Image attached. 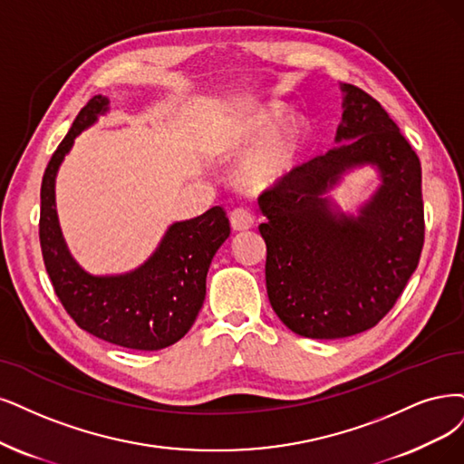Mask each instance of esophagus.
<instances>
[{
	"label": "esophagus",
	"mask_w": 464,
	"mask_h": 464,
	"mask_svg": "<svg viewBox=\"0 0 464 464\" xmlns=\"http://www.w3.org/2000/svg\"><path fill=\"white\" fill-rule=\"evenodd\" d=\"M229 221H231V227L235 231H246L254 226V214H252L250 208H243V206H241V208H235L231 212Z\"/></svg>",
	"instance_id": "1"
}]
</instances>
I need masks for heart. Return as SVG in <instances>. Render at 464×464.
<instances>
[{
    "mask_svg": "<svg viewBox=\"0 0 464 464\" xmlns=\"http://www.w3.org/2000/svg\"><path fill=\"white\" fill-rule=\"evenodd\" d=\"M279 118H281V112L277 111L267 112L266 122H264L266 130L276 126L279 122ZM296 147H298V130H295L293 135H290V140L283 143L279 149L271 150L264 154L260 160H256V164L250 168V179L254 183H266L285 174V171L290 168V164H293Z\"/></svg>",
    "mask_w": 464,
    "mask_h": 464,
    "instance_id": "b5f03b06",
    "label": "heart"
}]
</instances>
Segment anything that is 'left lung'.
<instances>
[{
	"label": "left lung",
	"instance_id": "obj_1",
	"mask_svg": "<svg viewBox=\"0 0 464 464\" xmlns=\"http://www.w3.org/2000/svg\"><path fill=\"white\" fill-rule=\"evenodd\" d=\"M348 141L279 176L258 197L267 218L266 286L273 312L305 338H346L372 329L401 296L424 245L422 169L382 105L344 83ZM376 163L385 183L357 220L318 198L346 167Z\"/></svg>",
	"mask_w": 464,
	"mask_h": 464
}]
</instances>
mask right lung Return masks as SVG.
<instances>
[{"instance_id": "add662e5", "label": "right lung", "mask_w": 464, "mask_h": 464, "mask_svg": "<svg viewBox=\"0 0 464 464\" xmlns=\"http://www.w3.org/2000/svg\"><path fill=\"white\" fill-rule=\"evenodd\" d=\"M95 95L78 112L42 179L40 245L47 276L66 314L80 329L130 350H162L187 334L206 295V273L229 237L227 212L214 206L171 226L152 258L128 276H88L68 254L55 212V174L74 137L107 111Z\"/></svg>"}]
</instances>
